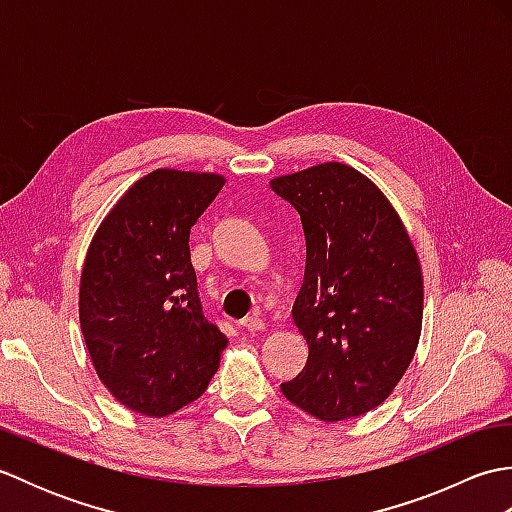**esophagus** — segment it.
Instances as JSON below:
<instances>
[{
	"label": "esophagus",
	"instance_id": "1",
	"mask_svg": "<svg viewBox=\"0 0 512 512\" xmlns=\"http://www.w3.org/2000/svg\"><path fill=\"white\" fill-rule=\"evenodd\" d=\"M239 328L250 332V334H255V332H262L266 325H264V321H262V317H259V314H250V317L239 321Z\"/></svg>",
	"mask_w": 512,
	"mask_h": 512
}]
</instances>
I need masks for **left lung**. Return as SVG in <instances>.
Returning <instances> with one entry per match:
<instances>
[{
    "instance_id": "left-lung-1",
    "label": "left lung",
    "mask_w": 512,
    "mask_h": 512,
    "mask_svg": "<svg viewBox=\"0 0 512 512\" xmlns=\"http://www.w3.org/2000/svg\"><path fill=\"white\" fill-rule=\"evenodd\" d=\"M301 215L306 275L292 319L308 343L303 372L281 385L310 416L339 422L387 400L422 332V266L400 215L343 162L270 180Z\"/></svg>"
}]
</instances>
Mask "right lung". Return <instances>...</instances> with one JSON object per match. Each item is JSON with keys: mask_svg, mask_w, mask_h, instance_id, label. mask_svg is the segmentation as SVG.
I'll list each match as a JSON object with an SVG mask.
<instances>
[{"mask_svg": "<svg viewBox=\"0 0 512 512\" xmlns=\"http://www.w3.org/2000/svg\"><path fill=\"white\" fill-rule=\"evenodd\" d=\"M226 178L156 169L105 215L85 255L79 321L107 391L136 413L165 418L198 400L226 336L204 319L189 235Z\"/></svg>", "mask_w": 512, "mask_h": 512, "instance_id": "right-lung-1", "label": "right lung"}]
</instances>
